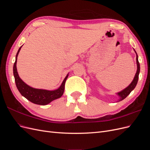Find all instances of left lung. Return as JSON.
<instances>
[{
  "mask_svg": "<svg viewBox=\"0 0 150 150\" xmlns=\"http://www.w3.org/2000/svg\"><path fill=\"white\" fill-rule=\"evenodd\" d=\"M135 52H136V51H135ZM136 54H137V52H136ZM137 73H136V74H135V76L134 78V79L132 81V83H131L128 86V87L125 88L124 90H122V91L117 93V95H118V96L120 97V99H119V101H122V99H125L127 96H128V95L130 94V93L134 89L136 86H137V84L138 81L139 73V71H140V66H139V62L138 61L137 54Z\"/></svg>",
  "mask_w": 150,
  "mask_h": 150,
  "instance_id": "1",
  "label": "left lung"
}]
</instances>
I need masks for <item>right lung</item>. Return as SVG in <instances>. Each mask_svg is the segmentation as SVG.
I'll list each match as a JSON object with an SVG mask.
<instances>
[{
	"label": "right lung",
	"instance_id": "add662e5",
	"mask_svg": "<svg viewBox=\"0 0 150 150\" xmlns=\"http://www.w3.org/2000/svg\"><path fill=\"white\" fill-rule=\"evenodd\" d=\"M22 46H21L19 50H18V52L16 57V61L13 67V72L15 78L16 84L20 93L30 102L36 104H39V105H46V104L51 103V101L54 100V99L61 98L63 93H64L65 83L68 77V74L66 76L64 81H63L60 87L54 91L35 89L30 87L29 86L27 85L24 82H23V81L19 78L17 71L16 63L17 56L19 54Z\"/></svg>",
	"mask_w": 150,
	"mask_h": 150
}]
</instances>
